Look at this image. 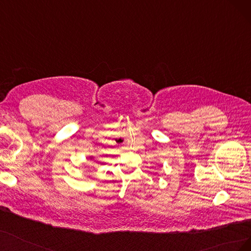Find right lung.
Instances as JSON below:
<instances>
[{
    "label": "right lung",
    "mask_w": 251,
    "mask_h": 251,
    "mask_svg": "<svg viewBox=\"0 0 251 251\" xmlns=\"http://www.w3.org/2000/svg\"><path fill=\"white\" fill-rule=\"evenodd\" d=\"M89 158H90V159H91V160H92V159H93V157H92V156H90V157H89Z\"/></svg>",
    "instance_id": "add662e5"
}]
</instances>
